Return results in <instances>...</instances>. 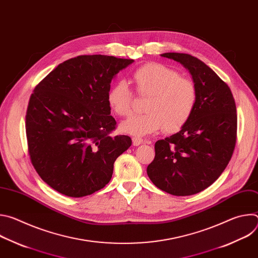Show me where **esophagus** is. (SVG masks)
<instances>
[{
	"label": "esophagus",
	"mask_w": 258,
	"mask_h": 258,
	"mask_svg": "<svg viewBox=\"0 0 258 258\" xmlns=\"http://www.w3.org/2000/svg\"><path fill=\"white\" fill-rule=\"evenodd\" d=\"M133 145L134 146H139L143 143V139L140 138V137H133Z\"/></svg>",
	"instance_id": "1"
}]
</instances>
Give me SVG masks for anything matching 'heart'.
I'll return each instance as SVG.
<instances>
[{"instance_id": "b5f03b06", "label": "heart", "mask_w": 258, "mask_h": 258, "mask_svg": "<svg viewBox=\"0 0 258 258\" xmlns=\"http://www.w3.org/2000/svg\"><path fill=\"white\" fill-rule=\"evenodd\" d=\"M133 83L139 96L148 98L146 114L128 118L120 130L133 136H146L164 128L175 133L190 120L197 103L195 84L179 73L160 63L141 66L133 73ZM134 96L124 81H118L109 89L107 103L118 116L133 113Z\"/></svg>"}]
</instances>
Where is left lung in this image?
Masks as SVG:
<instances>
[{
	"label": "left lung",
	"instance_id": "1",
	"mask_svg": "<svg viewBox=\"0 0 258 258\" xmlns=\"http://www.w3.org/2000/svg\"><path fill=\"white\" fill-rule=\"evenodd\" d=\"M191 73L197 103L180 131L155 143L147 173L160 190L174 196L197 194L219 177L233 155L237 110L229 86L204 62L189 54L163 53Z\"/></svg>",
	"mask_w": 258,
	"mask_h": 258
}]
</instances>
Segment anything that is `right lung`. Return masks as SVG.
Instances as JSON below:
<instances>
[{
    "label": "right lung",
    "mask_w": 258,
    "mask_h": 258,
    "mask_svg": "<svg viewBox=\"0 0 258 258\" xmlns=\"http://www.w3.org/2000/svg\"><path fill=\"white\" fill-rule=\"evenodd\" d=\"M134 62L82 55L59 64L35 87L25 116L28 153L42 179L68 197L104 188L132 139L112 136L107 94L117 73Z\"/></svg>",
    "instance_id": "add662e5"
}]
</instances>
